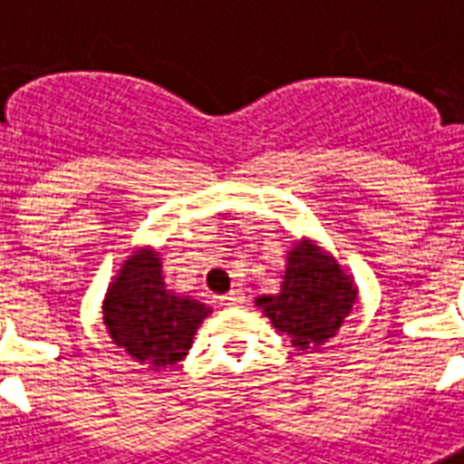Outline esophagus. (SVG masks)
I'll return each mask as SVG.
<instances>
[{
	"mask_svg": "<svg viewBox=\"0 0 464 464\" xmlns=\"http://www.w3.org/2000/svg\"><path fill=\"white\" fill-rule=\"evenodd\" d=\"M221 301H224V305L238 308V305H243L246 296H243V291H240V289H233V291H228V294H226V296L221 298Z\"/></svg>",
	"mask_w": 464,
	"mask_h": 464,
	"instance_id": "1",
	"label": "esophagus"
}]
</instances>
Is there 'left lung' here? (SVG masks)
Segmentation results:
<instances>
[{
	"instance_id": "obj_1",
	"label": "left lung",
	"mask_w": 464,
	"mask_h": 464,
	"mask_svg": "<svg viewBox=\"0 0 464 464\" xmlns=\"http://www.w3.org/2000/svg\"><path fill=\"white\" fill-rule=\"evenodd\" d=\"M356 296L353 276L315 240L301 238L286 257L282 291L257 296L255 305H260L276 330L289 334L298 352H305L337 334Z\"/></svg>"
}]
</instances>
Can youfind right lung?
<instances>
[{"label": "right lung", "instance_id": "right-lung-1", "mask_svg": "<svg viewBox=\"0 0 464 464\" xmlns=\"http://www.w3.org/2000/svg\"><path fill=\"white\" fill-rule=\"evenodd\" d=\"M209 313L197 298L168 289L160 255L149 246L137 247L122 262L103 298V323L112 344L151 371L185 359Z\"/></svg>", "mask_w": 464, "mask_h": 464}]
</instances>
